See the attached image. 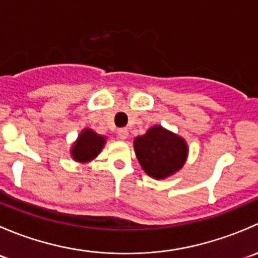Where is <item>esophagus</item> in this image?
Masks as SVG:
<instances>
[{
	"instance_id": "1",
	"label": "esophagus",
	"mask_w": 258,
	"mask_h": 258,
	"mask_svg": "<svg viewBox=\"0 0 258 258\" xmlns=\"http://www.w3.org/2000/svg\"><path fill=\"white\" fill-rule=\"evenodd\" d=\"M117 135H118V139L126 140L128 137V130L127 128H118L117 130Z\"/></svg>"
}]
</instances>
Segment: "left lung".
<instances>
[{"label":"left lung","mask_w":258,"mask_h":258,"mask_svg":"<svg viewBox=\"0 0 258 258\" xmlns=\"http://www.w3.org/2000/svg\"><path fill=\"white\" fill-rule=\"evenodd\" d=\"M136 157L150 177L165 179L177 173L188 157L186 140L161 124L150 127L134 141Z\"/></svg>","instance_id":"1"}]
</instances>
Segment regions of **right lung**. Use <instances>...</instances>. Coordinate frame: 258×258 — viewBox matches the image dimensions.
<instances>
[{"mask_svg": "<svg viewBox=\"0 0 258 258\" xmlns=\"http://www.w3.org/2000/svg\"><path fill=\"white\" fill-rule=\"evenodd\" d=\"M107 142V137L98 135L90 127H86L79 134V137L70 148V155L79 163H88L101 153Z\"/></svg>", "mask_w": 258, "mask_h": 258, "instance_id": "add662e5", "label": "right lung"}]
</instances>
